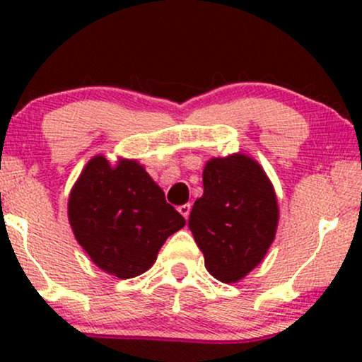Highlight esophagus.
Instances as JSON below:
<instances>
[{"label":"esophagus","mask_w":362,"mask_h":362,"mask_svg":"<svg viewBox=\"0 0 362 362\" xmlns=\"http://www.w3.org/2000/svg\"><path fill=\"white\" fill-rule=\"evenodd\" d=\"M190 209H192V206H190V204H182V206H178V213L184 216L185 219H189Z\"/></svg>","instance_id":"1"}]
</instances>
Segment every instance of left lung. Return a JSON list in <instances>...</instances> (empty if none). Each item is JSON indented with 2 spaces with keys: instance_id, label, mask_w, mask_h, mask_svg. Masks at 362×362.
Returning <instances> with one entry per match:
<instances>
[{
  "instance_id": "8db88e82",
  "label": "left lung",
  "mask_w": 362,
  "mask_h": 362,
  "mask_svg": "<svg viewBox=\"0 0 362 362\" xmlns=\"http://www.w3.org/2000/svg\"><path fill=\"white\" fill-rule=\"evenodd\" d=\"M202 184L189 228L207 272L226 284L238 282L264 260L276 238V190L259 161L243 153L211 158Z\"/></svg>"
}]
</instances>
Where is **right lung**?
Listing matches in <instances>:
<instances>
[{"label": "right lung", "mask_w": 362, "mask_h": 362, "mask_svg": "<svg viewBox=\"0 0 362 362\" xmlns=\"http://www.w3.org/2000/svg\"><path fill=\"white\" fill-rule=\"evenodd\" d=\"M68 219L76 242L103 272L131 279L155 264L161 245L185 226L136 160L93 156L74 182Z\"/></svg>", "instance_id": "right-lung-1"}]
</instances>
